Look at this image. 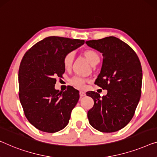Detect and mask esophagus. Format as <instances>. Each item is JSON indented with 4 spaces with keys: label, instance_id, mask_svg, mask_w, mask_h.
Returning a JSON list of instances; mask_svg holds the SVG:
<instances>
[{
    "label": "esophagus",
    "instance_id": "1",
    "mask_svg": "<svg viewBox=\"0 0 157 157\" xmlns=\"http://www.w3.org/2000/svg\"><path fill=\"white\" fill-rule=\"evenodd\" d=\"M79 95H80V97H81V98H82V97H83V96H85L86 94H85V93H84L83 91H80V92H79Z\"/></svg>",
    "mask_w": 157,
    "mask_h": 157
}]
</instances>
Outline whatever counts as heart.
Instances as JSON below:
<instances>
[{
    "label": "heart",
    "mask_w": 157,
    "mask_h": 157,
    "mask_svg": "<svg viewBox=\"0 0 157 157\" xmlns=\"http://www.w3.org/2000/svg\"><path fill=\"white\" fill-rule=\"evenodd\" d=\"M83 55L87 59V60L90 63L91 65H95L99 62L100 56L99 54L97 53L94 49H86L83 52ZM74 52H69V53L66 54L65 56H63V65L64 69H69L71 67L72 63L74 62ZM88 81V79L82 78V77L75 76L72 78L70 81V82L73 85L74 87L79 89H82L85 87V83Z\"/></svg>",
    "instance_id": "heart-1"
}]
</instances>
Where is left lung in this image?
Returning a JSON list of instances; mask_svg holds the SVG:
<instances>
[{"label": "left lung", "mask_w": 157, "mask_h": 157, "mask_svg": "<svg viewBox=\"0 0 157 157\" xmlns=\"http://www.w3.org/2000/svg\"><path fill=\"white\" fill-rule=\"evenodd\" d=\"M86 43L103 54L101 73L95 84L108 90L102 98L94 91L86 93L94 101L88 112V121L100 132H114L130 122L140 101L142 82L140 59L128 44L113 36Z\"/></svg>", "instance_id": "8db88e82"}]
</instances>
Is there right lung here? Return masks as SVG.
I'll return each instance as SVG.
<instances>
[{"label":"right lung","instance_id":"1","mask_svg":"<svg viewBox=\"0 0 157 157\" xmlns=\"http://www.w3.org/2000/svg\"><path fill=\"white\" fill-rule=\"evenodd\" d=\"M83 44L84 40L51 36L36 43L22 58L18 72L20 101L27 119L39 130L56 132L69 123L79 91L72 86L63 92L56 90V77L64 73L65 54Z\"/></svg>","mask_w":157,"mask_h":157}]
</instances>
